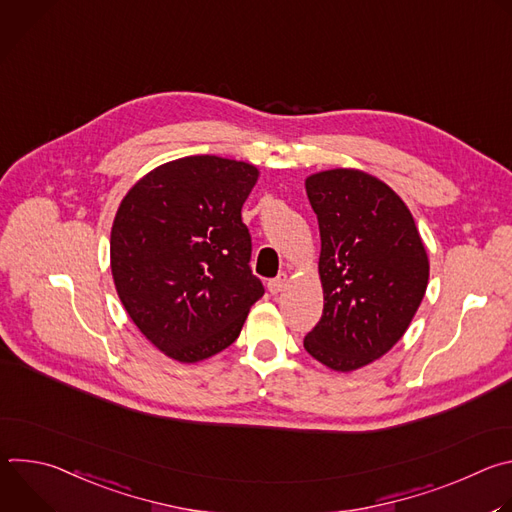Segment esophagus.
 I'll use <instances>...</instances> for the list:
<instances>
[{
    "label": "esophagus",
    "mask_w": 512,
    "mask_h": 512,
    "mask_svg": "<svg viewBox=\"0 0 512 512\" xmlns=\"http://www.w3.org/2000/svg\"><path fill=\"white\" fill-rule=\"evenodd\" d=\"M287 285V273H279L275 279H269V283H267V289L271 291L273 296H277L279 291H283V287Z\"/></svg>",
    "instance_id": "34e87169"
}]
</instances>
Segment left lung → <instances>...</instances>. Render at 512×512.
<instances>
[{"label":"left lung","mask_w":512,"mask_h":512,"mask_svg":"<svg viewBox=\"0 0 512 512\" xmlns=\"http://www.w3.org/2000/svg\"><path fill=\"white\" fill-rule=\"evenodd\" d=\"M320 225L324 312L304 348L324 367L352 373L407 332L429 281L413 216L383 180L354 168L306 178Z\"/></svg>","instance_id":"left-lung-1"}]
</instances>
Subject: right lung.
Segmentation results:
<instances>
[{
    "instance_id": "obj_1",
    "label": "right lung",
    "mask_w": 512,
    "mask_h": 512,
    "mask_svg": "<svg viewBox=\"0 0 512 512\" xmlns=\"http://www.w3.org/2000/svg\"><path fill=\"white\" fill-rule=\"evenodd\" d=\"M253 164L186 156L139 178L111 227L117 296L158 350L200 362L241 334L263 283L251 273L241 208L257 184Z\"/></svg>"
}]
</instances>
